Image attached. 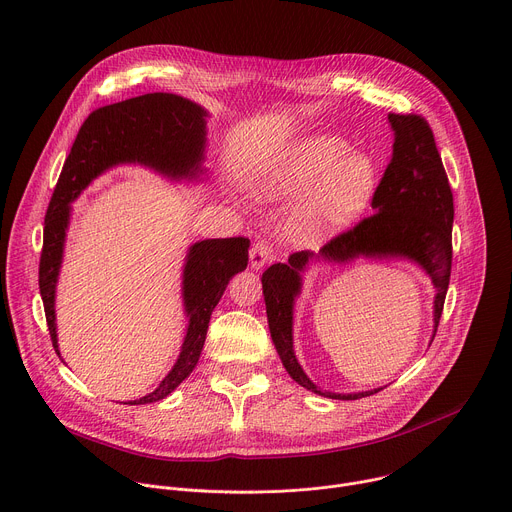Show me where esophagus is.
Listing matches in <instances>:
<instances>
[{
	"label": "esophagus",
	"mask_w": 512,
	"mask_h": 512,
	"mask_svg": "<svg viewBox=\"0 0 512 512\" xmlns=\"http://www.w3.org/2000/svg\"><path fill=\"white\" fill-rule=\"evenodd\" d=\"M271 259V245L267 241H257L253 247H251V253H249V263L255 271L263 269L265 263Z\"/></svg>",
	"instance_id": "1"
}]
</instances>
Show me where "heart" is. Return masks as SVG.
Here are the masks:
<instances>
[{"mask_svg":"<svg viewBox=\"0 0 512 512\" xmlns=\"http://www.w3.org/2000/svg\"><path fill=\"white\" fill-rule=\"evenodd\" d=\"M247 184L259 200L304 194L289 233L300 245H318L358 221L377 192L379 174L367 154L320 135L259 164Z\"/></svg>","mask_w":512,"mask_h":512,"instance_id":"heart-1","label":"heart"}]
</instances>
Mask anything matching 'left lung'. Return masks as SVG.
<instances>
[{"instance_id":"1","label":"left lung","mask_w":512,"mask_h":512,"mask_svg":"<svg viewBox=\"0 0 512 512\" xmlns=\"http://www.w3.org/2000/svg\"><path fill=\"white\" fill-rule=\"evenodd\" d=\"M389 123L395 133L393 156L373 196L375 214L334 237L318 253L289 255L287 263L271 265L261 277L271 340L285 371L304 389L328 399L354 401L385 387L332 393L322 391L304 373L294 352V306L302 294V275L312 263L342 265L358 257L415 263L435 287L431 342L440 326L450 285L454 196L431 127L419 115L389 113Z\"/></svg>"}]
</instances>
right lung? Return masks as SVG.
I'll return each instance as SVG.
<instances>
[{
  "instance_id": "add662e5",
  "label": "right lung",
  "mask_w": 512,
  "mask_h": 512,
  "mask_svg": "<svg viewBox=\"0 0 512 512\" xmlns=\"http://www.w3.org/2000/svg\"><path fill=\"white\" fill-rule=\"evenodd\" d=\"M206 109L172 93H148L93 111L79 129L56 182L44 218L40 255V296L56 354V283L70 223V202L103 172L119 164H139L170 180H198L206 150ZM249 261V239H206L190 245L182 271L186 336L172 371L150 395L125 405L166 399L196 367L212 310L233 275Z\"/></svg>"
}]
</instances>
